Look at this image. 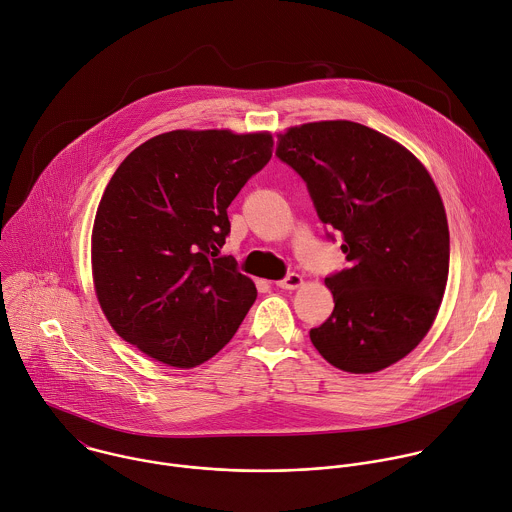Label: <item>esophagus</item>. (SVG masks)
<instances>
[{
    "instance_id": "obj_1",
    "label": "esophagus",
    "mask_w": 512,
    "mask_h": 512,
    "mask_svg": "<svg viewBox=\"0 0 512 512\" xmlns=\"http://www.w3.org/2000/svg\"><path fill=\"white\" fill-rule=\"evenodd\" d=\"M303 283H305V281H303V277H301V275L291 273V275H287L285 279L277 281L275 285H277V287H281V289H299Z\"/></svg>"
}]
</instances>
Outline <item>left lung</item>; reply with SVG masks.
Here are the masks:
<instances>
[{
  "mask_svg": "<svg viewBox=\"0 0 512 512\" xmlns=\"http://www.w3.org/2000/svg\"><path fill=\"white\" fill-rule=\"evenodd\" d=\"M275 154L307 183L350 261L325 279L335 307L309 331L311 344L350 374L400 362L430 331L448 281V221L426 166L394 138L350 120L289 126Z\"/></svg>",
  "mask_w": 512,
  "mask_h": 512,
  "instance_id": "left-lung-1",
  "label": "left lung"
}]
</instances>
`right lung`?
I'll list each match as a JSON object with an SVG mask.
<instances>
[{"instance_id":"obj_1","label":"right lung","mask_w":512,"mask_h":512,"mask_svg":"<svg viewBox=\"0 0 512 512\" xmlns=\"http://www.w3.org/2000/svg\"><path fill=\"white\" fill-rule=\"evenodd\" d=\"M267 130H170L116 168L92 227V281L112 329L144 356L191 370L221 352L257 297L219 257L227 207L269 162Z\"/></svg>"}]
</instances>
